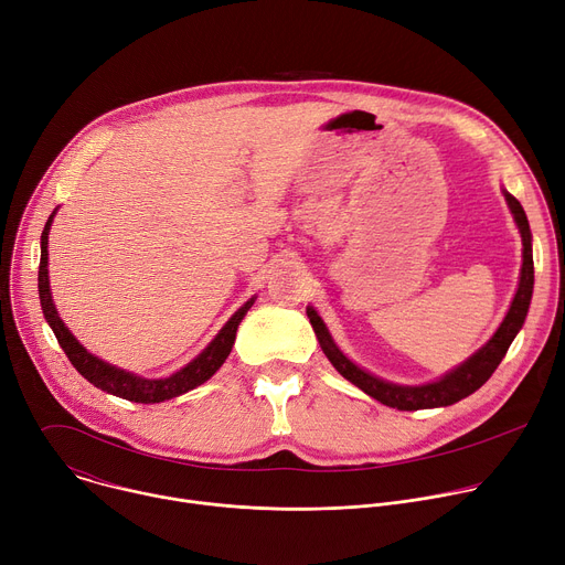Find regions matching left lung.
Returning <instances> with one entry per match:
<instances>
[{
    "instance_id": "1",
    "label": "left lung",
    "mask_w": 565,
    "mask_h": 565,
    "mask_svg": "<svg viewBox=\"0 0 565 565\" xmlns=\"http://www.w3.org/2000/svg\"><path fill=\"white\" fill-rule=\"evenodd\" d=\"M504 199H507L509 210L518 224L520 237H523V269H520V282H518V291L511 300V308H509L504 321L500 323V328L495 330V334L489 339V343L482 345V349L477 351L472 358H468L463 364H459L457 369L446 373L441 380L420 384V386H403V384L380 380V377L366 373L364 369H360L358 364H353L337 349V343L332 341V337H330L326 323L321 321V317L317 315V310L308 308L310 323L317 332V339L321 343L326 358L345 380L360 386L364 394H369L371 398L380 401L386 407H394L401 412H414V409L455 405L461 398L475 394L477 388H480L493 375V371L507 355L513 337L525 323L532 291H534V257H532V233H530L527 214H525L523 205L518 203L515 196L504 192Z\"/></svg>"
}]
</instances>
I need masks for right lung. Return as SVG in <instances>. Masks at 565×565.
Segmentation results:
<instances>
[{
  "label": "right lung",
  "instance_id": "obj_1",
  "mask_svg": "<svg viewBox=\"0 0 565 565\" xmlns=\"http://www.w3.org/2000/svg\"><path fill=\"white\" fill-rule=\"evenodd\" d=\"M56 210L50 214V220L45 224V231H42L40 237V269H38V294H40V306H42V315H45L47 323L52 326L61 349L65 351V355L70 358L72 366L88 380L93 382L97 388L106 394H113L117 398L131 401V403H162L169 398H177L181 394H188L190 388H196L199 384H203L205 380H210L220 366L226 362V358L233 351L235 343V332L237 326L242 323V319L246 317V312L253 306V298L246 300L244 306L228 319V323L220 330L210 343L207 349H203L201 355H196L188 366H183L181 371H177L169 377H160V380H147L140 377L136 373H128L124 369H117L99 358H95L93 353H88L83 345L76 341V337L65 328V323L61 321L56 306L52 300V291H50V271H47V244H50V226L54 222Z\"/></svg>",
  "mask_w": 565,
  "mask_h": 565
}]
</instances>
